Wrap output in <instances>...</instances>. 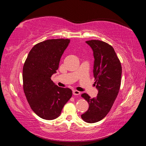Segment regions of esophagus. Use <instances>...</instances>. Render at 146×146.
I'll return each mask as SVG.
<instances>
[{
  "instance_id": "34e87169",
  "label": "esophagus",
  "mask_w": 146,
  "mask_h": 146,
  "mask_svg": "<svg viewBox=\"0 0 146 146\" xmlns=\"http://www.w3.org/2000/svg\"><path fill=\"white\" fill-rule=\"evenodd\" d=\"M73 94L75 96H78L80 94V92L78 91L77 90H74L73 91Z\"/></svg>"
}]
</instances>
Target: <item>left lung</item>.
<instances>
[{
	"label": "left lung",
	"instance_id": "obj_1",
	"mask_svg": "<svg viewBox=\"0 0 146 146\" xmlns=\"http://www.w3.org/2000/svg\"><path fill=\"white\" fill-rule=\"evenodd\" d=\"M86 42L93 50L94 85L98 94L92 99L86 93L82 94L89 104V108L81 117L88 123H95L107 116L117 98L121 86L122 67L113 47L108 43L96 39Z\"/></svg>",
	"mask_w": 146,
	"mask_h": 146
}]
</instances>
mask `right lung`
<instances>
[{"label": "right lung", "instance_id": "obj_1", "mask_svg": "<svg viewBox=\"0 0 146 146\" xmlns=\"http://www.w3.org/2000/svg\"><path fill=\"white\" fill-rule=\"evenodd\" d=\"M69 42L68 39H52L36 44L23 66L26 98L35 113L46 120L58 117L72 95L71 90L58 86L50 78L58 69L61 57Z\"/></svg>", "mask_w": 146, "mask_h": 146}]
</instances>
